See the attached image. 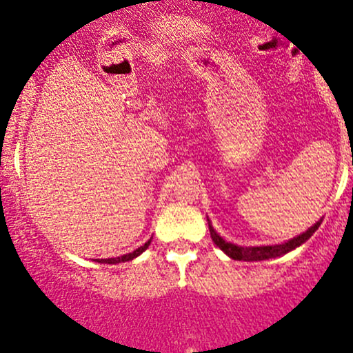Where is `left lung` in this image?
I'll use <instances>...</instances> for the list:
<instances>
[{
  "instance_id": "8db88e82",
  "label": "left lung",
  "mask_w": 353,
  "mask_h": 353,
  "mask_svg": "<svg viewBox=\"0 0 353 353\" xmlns=\"http://www.w3.org/2000/svg\"><path fill=\"white\" fill-rule=\"evenodd\" d=\"M320 225H321V220L318 221V223H314L311 228H307L306 232L301 233V235L294 236V239L288 240V242H284L281 245H264V247H240V245L225 242V240L221 239L216 232H214V228L211 226L210 220H208V226H210L211 239H213L214 245H216V247H220L230 259H233V261H247V262L276 259V257H281V255L288 254V252L294 250L296 247H299V245H303L304 242H306V240L310 239L314 232H316L318 226Z\"/></svg>"
}]
</instances>
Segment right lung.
<instances>
[{
    "label": "right lung",
    "mask_w": 353,
    "mask_h": 353,
    "mask_svg": "<svg viewBox=\"0 0 353 353\" xmlns=\"http://www.w3.org/2000/svg\"><path fill=\"white\" fill-rule=\"evenodd\" d=\"M150 240H148L145 245H142V247H139V248H137V250L130 252V254H127V255H121V257H114V259H96V262H99V264H120V262L133 261V259L139 257V255L142 254V252L147 250L148 245H150Z\"/></svg>",
    "instance_id": "obj_1"
}]
</instances>
